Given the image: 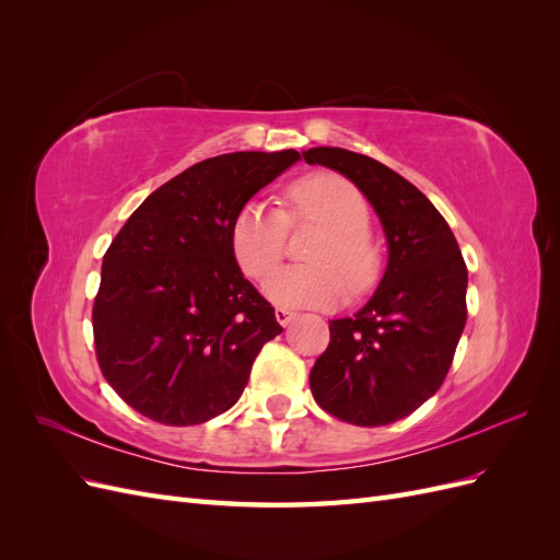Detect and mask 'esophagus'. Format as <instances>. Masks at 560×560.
<instances>
[{"label": "esophagus", "mask_w": 560, "mask_h": 560, "mask_svg": "<svg viewBox=\"0 0 560 560\" xmlns=\"http://www.w3.org/2000/svg\"><path fill=\"white\" fill-rule=\"evenodd\" d=\"M276 319L280 322L282 327H287V325H290V322L294 319V313L287 311V308H276Z\"/></svg>", "instance_id": "esophagus-1"}]
</instances>
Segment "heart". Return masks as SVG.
Masks as SVG:
<instances>
[{"label":"heart","mask_w":560,"mask_h":560,"mask_svg":"<svg viewBox=\"0 0 560 560\" xmlns=\"http://www.w3.org/2000/svg\"><path fill=\"white\" fill-rule=\"evenodd\" d=\"M290 200V212L264 200H247L235 212L229 241L243 273L264 280L282 259L287 226L311 222L327 231L308 254L313 264L280 268L266 280V296L278 306L317 308L346 294L342 275L352 292L371 287L378 276V254L366 238L371 214L364 196L348 179L319 173L296 182Z\"/></svg>","instance_id":"1"}]
</instances>
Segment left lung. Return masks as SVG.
<instances>
[{
	"label": "left lung",
	"instance_id": "1",
	"mask_svg": "<svg viewBox=\"0 0 560 560\" xmlns=\"http://www.w3.org/2000/svg\"><path fill=\"white\" fill-rule=\"evenodd\" d=\"M308 165L348 177L376 210L387 243L378 290L311 369L315 401L362 428L413 413L442 387L467 319V266L446 219L387 165L341 147L303 151Z\"/></svg>",
	"mask_w": 560,
	"mask_h": 560
}]
</instances>
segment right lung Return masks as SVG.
I'll list each match as a JSON object with an SVG mask.
<instances>
[{
  "mask_svg": "<svg viewBox=\"0 0 560 560\" xmlns=\"http://www.w3.org/2000/svg\"><path fill=\"white\" fill-rule=\"evenodd\" d=\"M299 151H235L191 165L151 194L112 241L93 306L100 369L135 411L184 428L241 399L282 327L231 252L245 202Z\"/></svg>",
  "mask_w": 560,
  "mask_h": 560,
  "instance_id": "add662e5",
  "label": "right lung"
}]
</instances>
